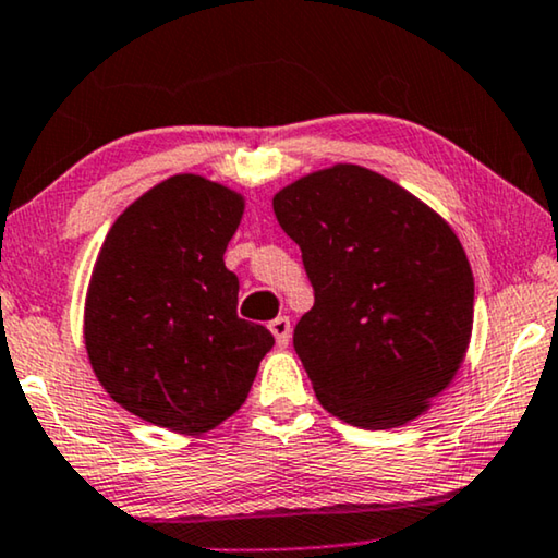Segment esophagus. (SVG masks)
Here are the masks:
<instances>
[{
    "label": "esophagus",
    "instance_id": "esophagus-1",
    "mask_svg": "<svg viewBox=\"0 0 558 558\" xmlns=\"http://www.w3.org/2000/svg\"><path fill=\"white\" fill-rule=\"evenodd\" d=\"M269 329H271V335H274V339H277L279 347H287L289 344V337H292V322H289V317H284V314H281V317L271 319L269 322Z\"/></svg>",
    "mask_w": 558,
    "mask_h": 558
}]
</instances>
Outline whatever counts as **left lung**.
<instances>
[{"label": "left lung", "instance_id": "8db88e82", "mask_svg": "<svg viewBox=\"0 0 558 558\" xmlns=\"http://www.w3.org/2000/svg\"><path fill=\"white\" fill-rule=\"evenodd\" d=\"M274 214L302 248L314 289L294 350L322 405L367 430L417 417L471 339L473 274L456 233L413 193L360 166L287 185Z\"/></svg>", "mask_w": 558, "mask_h": 558}]
</instances>
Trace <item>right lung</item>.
<instances>
[{
	"instance_id": "right-lung-1",
	"label": "right lung",
	"mask_w": 558,
	"mask_h": 558,
	"mask_svg": "<svg viewBox=\"0 0 558 558\" xmlns=\"http://www.w3.org/2000/svg\"><path fill=\"white\" fill-rule=\"evenodd\" d=\"M244 201L201 175H173L125 208L105 236L85 304L90 365L110 398L179 433L236 413L271 350L239 319L223 252Z\"/></svg>"
}]
</instances>
